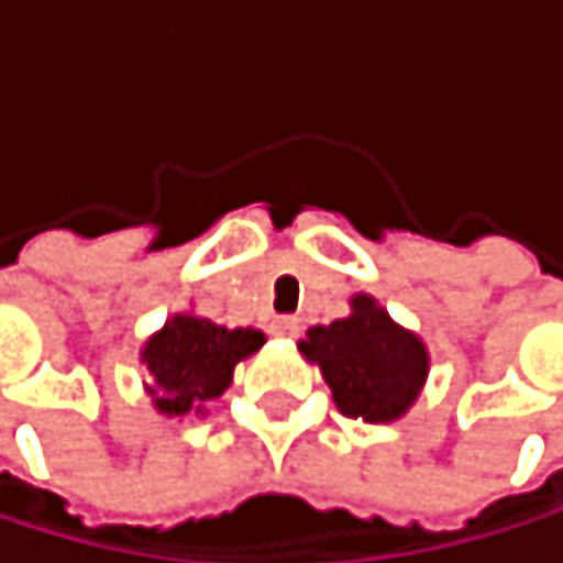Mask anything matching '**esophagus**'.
<instances>
[{"label": "esophagus", "mask_w": 563, "mask_h": 563, "mask_svg": "<svg viewBox=\"0 0 563 563\" xmlns=\"http://www.w3.org/2000/svg\"><path fill=\"white\" fill-rule=\"evenodd\" d=\"M298 329H301V322H298L295 316H278V319L272 322V332H275V335H285V339L298 335Z\"/></svg>", "instance_id": "1"}]
</instances>
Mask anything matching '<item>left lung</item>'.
<instances>
[{"instance_id":"8db88e82","label":"left lung","mask_w":563,"mask_h":563,"mask_svg":"<svg viewBox=\"0 0 563 563\" xmlns=\"http://www.w3.org/2000/svg\"><path fill=\"white\" fill-rule=\"evenodd\" d=\"M352 312L316 325L298 342L316 362L335 406L362 423H393L419 396L430 373L427 345L396 325L373 295H352Z\"/></svg>"}]
</instances>
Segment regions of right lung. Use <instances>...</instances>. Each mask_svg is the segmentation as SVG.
Segmentation results:
<instances>
[{
    "label": "right lung",
    "instance_id": "1",
    "mask_svg": "<svg viewBox=\"0 0 563 563\" xmlns=\"http://www.w3.org/2000/svg\"><path fill=\"white\" fill-rule=\"evenodd\" d=\"M262 345L265 335L258 329H224L190 312L174 316L140 352L154 379L147 393L164 416L201 412L208 399L231 386L234 365Z\"/></svg>",
    "mask_w": 563,
    "mask_h": 563
}]
</instances>
